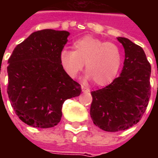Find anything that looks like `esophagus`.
<instances>
[{"label":"esophagus","instance_id":"esophagus-1","mask_svg":"<svg viewBox=\"0 0 158 158\" xmlns=\"http://www.w3.org/2000/svg\"><path fill=\"white\" fill-rule=\"evenodd\" d=\"M81 89H82L83 92H89V89L88 88L85 87V86H81Z\"/></svg>","mask_w":158,"mask_h":158}]
</instances>
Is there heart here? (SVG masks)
I'll use <instances>...</instances> for the list:
<instances>
[{
    "label": "heart",
    "mask_w": 158,
    "mask_h": 158,
    "mask_svg": "<svg viewBox=\"0 0 158 158\" xmlns=\"http://www.w3.org/2000/svg\"><path fill=\"white\" fill-rule=\"evenodd\" d=\"M59 59L70 78L75 79L85 63V79H92L96 85L105 86L113 82L118 73L122 52L115 43L86 35L73 43V52L63 50Z\"/></svg>",
    "instance_id": "b5f03b06"
}]
</instances>
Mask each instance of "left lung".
<instances>
[{
    "label": "left lung",
    "instance_id": "left-lung-1",
    "mask_svg": "<svg viewBox=\"0 0 158 158\" xmlns=\"http://www.w3.org/2000/svg\"><path fill=\"white\" fill-rule=\"evenodd\" d=\"M125 58L120 76L102 89L91 92L90 117L95 125L108 132L129 129L142 118L151 96V64L139 45L117 38Z\"/></svg>",
    "mask_w": 158,
    "mask_h": 158
}]
</instances>
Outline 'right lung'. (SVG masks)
<instances>
[{"label":"right lung","instance_id":"1","mask_svg":"<svg viewBox=\"0 0 158 158\" xmlns=\"http://www.w3.org/2000/svg\"><path fill=\"white\" fill-rule=\"evenodd\" d=\"M70 33L43 29L32 33L8 59L7 94L19 118L35 128H52L62 118V104L81 88L60 63Z\"/></svg>","mask_w":158,"mask_h":158}]
</instances>
